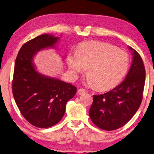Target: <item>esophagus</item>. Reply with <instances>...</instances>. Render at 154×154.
I'll return each mask as SVG.
<instances>
[{"mask_svg":"<svg viewBox=\"0 0 154 154\" xmlns=\"http://www.w3.org/2000/svg\"><path fill=\"white\" fill-rule=\"evenodd\" d=\"M85 91H85V89H82V88H81V89H78V91H77V92H78V94H80V95H81V94H85Z\"/></svg>","mask_w":154,"mask_h":154,"instance_id":"obj_1","label":"esophagus"}]
</instances>
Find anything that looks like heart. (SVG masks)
<instances>
[{"label": "heart", "mask_w": 154, "mask_h": 154, "mask_svg": "<svg viewBox=\"0 0 154 154\" xmlns=\"http://www.w3.org/2000/svg\"><path fill=\"white\" fill-rule=\"evenodd\" d=\"M72 77L77 79L87 68V84L99 90H107L122 80L129 67V58L124 50L106 42L88 41L79 44L76 52L67 57Z\"/></svg>", "instance_id": "b5f03b06"}]
</instances>
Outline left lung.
Returning <instances> with one entry per match:
<instances>
[{
	"label": "left lung",
	"mask_w": 154,
	"mask_h": 154,
	"mask_svg": "<svg viewBox=\"0 0 154 154\" xmlns=\"http://www.w3.org/2000/svg\"><path fill=\"white\" fill-rule=\"evenodd\" d=\"M129 48L133 60L125 79L108 92L93 96L89 116L95 125L106 131L125 125L139 109L143 98L145 67L140 54Z\"/></svg>",
	"instance_id": "left-lung-1"
}]
</instances>
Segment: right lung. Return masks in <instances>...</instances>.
<instances>
[{
  "label": "right lung",
  "instance_id": "add662e5",
  "mask_svg": "<svg viewBox=\"0 0 154 154\" xmlns=\"http://www.w3.org/2000/svg\"><path fill=\"white\" fill-rule=\"evenodd\" d=\"M58 40V37L49 34L36 37L21 47L15 60L13 97L22 115L36 127L57 124L63 117L66 104L77 91L71 84L39 73L32 62L37 52L54 48Z\"/></svg>",
  "mask_w": 154,
  "mask_h": 154
}]
</instances>
